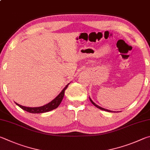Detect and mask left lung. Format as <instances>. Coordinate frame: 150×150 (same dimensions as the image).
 Wrapping results in <instances>:
<instances>
[{"instance_id": "obj_1", "label": "left lung", "mask_w": 150, "mask_h": 150, "mask_svg": "<svg viewBox=\"0 0 150 150\" xmlns=\"http://www.w3.org/2000/svg\"><path fill=\"white\" fill-rule=\"evenodd\" d=\"M90 101L91 102V103H92L93 105H95L96 107H98V109H101V110H103V111H107V112H115L114 111H111V110H108V109H104V108H103V107H99V105H98L97 104H96L95 103H94V102L91 100V99L90 98Z\"/></svg>"}]
</instances>
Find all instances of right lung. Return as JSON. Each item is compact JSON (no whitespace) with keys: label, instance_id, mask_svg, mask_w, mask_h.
Masks as SVG:
<instances>
[{"label":"right lung","instance_id":"add662e5","mask_svg":"<svg viewBox=\"0 0 150 150\" xmlns=\"http://www.w3.org/2000/svg\"><path fill=\"white\" fill-rule=\"evenodd\" d=\"M69 84L70 83H68V84L65 86L64 88L61 91V92H60L59 95H58L56 98L53 99V100H52L51 102H49V103L43 106L38 107H28L21 105L16 103V102L15 103L18 106H19L21 109H22L25 111L31 112V113H43V112L51 111L52 110L57 108L59 105L60 104V103H61L62 99L64 98V91L66 90H67V88H68V86Z\"/></svg>","mask_w":150,"mask_h":150}]
</instances>
